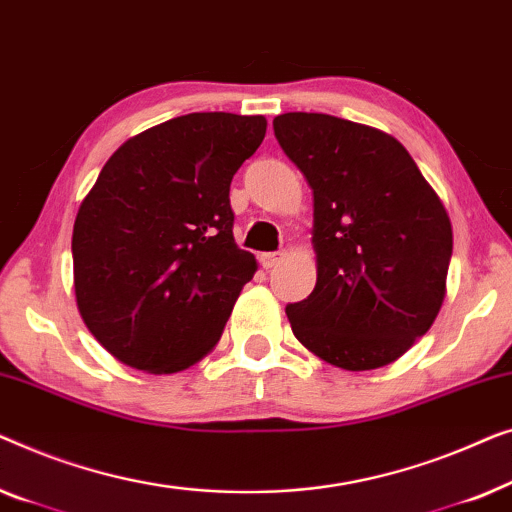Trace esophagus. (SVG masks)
I'll return each mask as SVG.
<instances>
[{
	"instance_id": "esophagus-1",
	"label": "esophagus",
	"mask_w": 512,
	"mask_h": 512,
	"mask_svg": "<svg viewBox=\"0 0 512 512\" xmlns=\"http://www.w3.org/2000/svg\"><path fill=\"white\" fill-rule=\"evenodd\" d=\"M283 259H285L283 250H280V253H264V255H259V264H262L264 269H273V266H278Z\"/></svg>"
}]
</instances>
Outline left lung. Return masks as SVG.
<instances>
[{
  "label": "left lung",
  "instance_id": "left-lung-1",
  "mask_svg": "<svg viewBox=\"0 0 512 512\" xmlns=\"http://www.w3.org/2000/svg\"><path fill=\"white\" fill-rule=\"evenodd\" d=\"M273 132L313 190L318 280L285 308L299 343L345 371L394 362L434 325L452 225L394 136L327 113H283Z\"/></svg>",
  "mask_w": 512,
  "mask_h": 512
}]
</instances>
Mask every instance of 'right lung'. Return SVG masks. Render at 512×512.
Returning <instances> with one entry per match:
<instances>
[{
  "mask_svg": "<svg viewBox=\"0 0 512 512\" xmlns=\"http://www.w3.org/2000/svg\"><path fill=\"white\" fill-rule=\"evenodd\" d=\"M264 115L187 113L122 143L81 201L71 253L90 334L118 362L183 371L220 341L257 259L234 241L229 185Z\"/></svg>",
  "mask_w": 512,
  "mask_h": 512,
  "instance_id": "obj_1",
  "label": "right lung"
}]
</instances>
